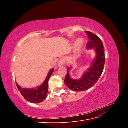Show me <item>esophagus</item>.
<instances>
[{"label":"esophagus","mask_w":128,"mask_h":128,"mask_svg":"<svg viewBox=\"0 0 128 128\" xmlns=\"http://www.w3.org/2000/svg\"><path fill=\"white\" fill-rule=\"evenodd\" d=\"M66 62V58L64 56H62L60 59L58 64H59V66H62Z\"/></svg>","instance_id":"1"}]
</instances>
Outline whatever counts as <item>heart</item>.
Segmentation results:
<instances>
[{
	"mask_svg": "<svg viewBox=\"0 0 128 128\" xmlns=\"http://www.w3.org/2000/svg\"><path fill=\"white\" fill-rule=\"evenodd\" d=\"M78 45H79V43H78Z\"/></svg>",
	"mask_w": 128,
	"mask_h": 128,
	"instance_id": "heart-1",
	"label": "heart"
}]
</instances>
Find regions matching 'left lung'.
<instances>
[{
  "instance_id": "1",
  "label": "left lung",
  "mask_w": 128,
  "mask_h": 128,
  "mask_svg": "<svg viewBox=\"0 0 128 128\" xmlns=\"http://www.w3.org/2000/svg\"><path fill=\"white\" fill-rule=\"evenodd\" d=\"M86 32L89 40L86 44V48H94L96 56L90 68L79 80L72 78L69 74V70H70L71 68L67 67L68 70L64 82L70 90L74 91H86L94 86L101 76L104 67L105 56L102 41L92 32L88 31H86Z\"/></svg>"
}]
</instances>
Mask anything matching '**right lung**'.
<instances>
[{"mask_svg": "<svg viewBox=\"0 0 128 128\" xmlns=\"http://www.w3.org/2000/svg\"><path fill=\"white\" fill-rule=\"evenodd\" d=\"M53 69L52 68L50 70L44 82L37 88H21L16 82L18 90L20 91L21 94L26 100L32 103H39L46 98L48 90V81L54 71Z\"/></svg>", "mask_w": 128, "mask_h": 128, "instance_id": "right-lung-1", "label": "right lung"}]
</instances>
